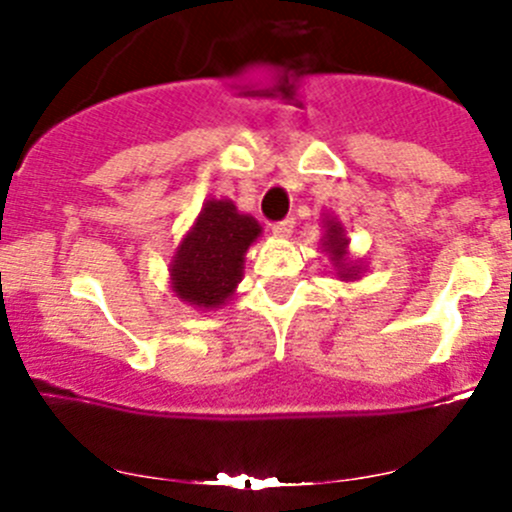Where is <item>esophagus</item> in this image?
I'll use <instances>...</instances> for the list:
<instances>
[{"label": "esophagus", "instance_id": "1", "mask_svg": "<svg viewBox=\"0 0 512 512\" xmlns=\"http://www.w3.org/2000/svg\"><path fill=\"white\" fill-rule=\"evenodd\" d=\"M292 230H294V218H287L282 220V223L272 225V235L275 237H289L292 235Z\"/></svg>", "mask_w": 512, "mask_h": 512}]
</instances>
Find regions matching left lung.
Segmentation results:
<instances>
[{
    "label": "left lung",
    "mask_w": 512,
    "mask_h": 512,
    "mask_svg": "<svg viewBox=\"0 0 512 512\" xmlns=\"http://www.w3.org/2000/svg\"><path fill=\"white\" fill-rule=\"evenodd\" d=\"M322 227H324L322 252H327L329 262H332L334 272H337V280L342 282L361 280V275L366 272V265L349 255V237H347V230H344L342 220L332 213H324Z\"/></svg>",
    "instance_id": "8db88e82"
}]
</instances>
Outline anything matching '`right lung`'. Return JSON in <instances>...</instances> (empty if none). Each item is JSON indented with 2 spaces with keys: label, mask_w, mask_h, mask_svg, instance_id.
<instances>
[{
  "label": "right lung",
  "mask_w": 512,
  "mask_h": 512,
  "mask_svg": "<svg viewBox=\"0 0 512 512\" xmlns=\"http://www.w3.org/2000/svg\"><path fill=\"white\" fill-rule=\"evenodd\" d=\"M260 235L262 225L232 200H205L168 265L175 297L200 312L230 302L245 275L247 250Z\"/></svg>",
  "instance_id": "right-lung-1"
}]
</instances>
